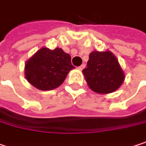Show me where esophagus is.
<instances>
[{"label": "esophagus", "mask_w": 146, "mask_h": 146, "mask_svg": "<svg viewBox=\"0 0 146 146\" xmlns=\"http://www.w3.org/2000/svg\"><path fill=\"white\" fill-rule=\"evenodd\" d=\"M84 67H85V65H84V64H82V65H81V66H79L78 68L79 70H83V69L84 68Z\"/></svg>", "instance_id": "1"}]
</instances>
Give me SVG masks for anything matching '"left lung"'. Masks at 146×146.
<instances>
[{
    "instance_id": "8db88e82",
    "label": "left lung",
    "mask_w": 146,
    "mask_h": 146,
    "mask_svg": "<svg viewBox=\"0 0 146 146\" xmlns=\"http://www.w3.org/2000/svg\"><path fill=\"white\" fill-rule=\"evenodd\" d=\"M83 73L89 87L100 94L114 92L124 80L117 59L110 51L91 52Z\"/></svg>"
}]
</instances>
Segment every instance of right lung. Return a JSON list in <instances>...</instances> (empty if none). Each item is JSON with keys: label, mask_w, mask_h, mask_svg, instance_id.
<instances>
[{"label": "right lung", "mask_w": 146, "mask_h": 146, "mask_svg": "<svg viewBox=\"0 0 146 146\" xmlns=\"http://www.w3.org/2000/svg\"><path fill=\"white\" fill-rule=\"evenodd\" d=\"M73 68L70 55L61 48H41L26 62L25 77L37 89L51 90L63 83Z\"/></svg>", "instance_id": "obj_1"}]
</instances>
